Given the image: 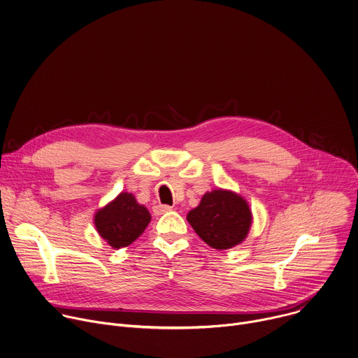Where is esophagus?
<instances>
[{
  "mask_svg": "<svg viewBox=\"0 0 358 358\" xmlns=\"http://www.w3.org/2000/svg\"><path fill=\"white\" fill-rule=\"evenodd\" d=\"M173 210V207L170 206H163V203H160V206H156L152 207V213H155V215H163L166 213H170Z\"/></svg>",
  "mask_w": 358,
  "mask_h": 358,
  "instance_id": "esophagus-1",
  "label": "esophagus"
}]
</instances>
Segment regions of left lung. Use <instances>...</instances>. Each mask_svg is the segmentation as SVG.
Masks as SVG:
<instances>
[{"mask_svg":"<svg viewBox=\"0 0 358 358\" xmlns=\"http://www.w3.org/2000/svg\"><path fill=\"white\" fill-rule=\"evenodd\" d=\"M252 220L248 201L224 188L203 194L198 207L187 214V221L196 235L218 250L242 243L249 234Z\"/></svg>","mask_w":358,"mask_h":358,"instance_id":"1","label":"left lung"}]
</instances>
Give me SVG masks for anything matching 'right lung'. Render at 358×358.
<instances>
[{
    "instance_id": "add662e5",
    "label": "right lung",
    "mask_w": 358,
    "mask_h": 358,
    "mask_svg": "<svg viewBox=\"0 0 358 358\" xmlns=\"http://www.w3.org/2000/svg\"><path fill=\"white\" fill-rule=\"evenodd\" d=\"M151 221L148 210L137 202L131 192H120L105 207L94 213L93 224L100 238L113 249L133 243Z\"/></svg>"
}]
</instances>
